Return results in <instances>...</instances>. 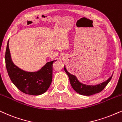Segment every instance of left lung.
I'll use <instances>...</instances> for the list:
<instances>
[{
    "label": "left lung",
    "instance_id": "obj_1",
    "mask_svg": "<svg viewBox=\"0 0 122 122\" xmlns=\"http://www.w3.org/2000/svg\"><path fill=\"white\" fill-rule=\"evenodd\" d=\"M64 69L65 72L68 76L69 81H70L71 85L73 90L79 94L85 96H90L100 92L108 84L113 76V75H112V76L107 79V81L100 83V84L96 85H88L83 84L79 81L76 76L73 75L68 72L65 66L64 67Z\"/></svg>",
    "mask_w": 122,
    "mask_h": 122
}]
</instances>
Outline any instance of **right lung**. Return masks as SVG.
Listing matches in <instances>:
<instances>
[{
  "label": "right lung",
  "instance_id": "add662e5",
  "mask_svg": "<svg viewBox=\"0 0 122 122\" xmlns=\"http://www.w3.org/2000/svg\"><path fill=\"white\" fill-rule=\"evenodd\" d=\"M5 61L7 70L14 85L25 94L40 95L47 91L53 78V63L49 61L35 72H28L20 69L13 62L9 48V41L6 49Z\"/></svg>",
  "mask_w": 122,
  "mask_h": 122
}]
</instances>
